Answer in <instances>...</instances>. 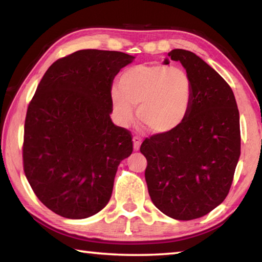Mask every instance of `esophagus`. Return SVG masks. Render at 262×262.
Returning <instances> with one entry per match:
<instances>
[{"label": "esophagus", "mask_w": 262, "mask_h": 262, "mask_svg": "<svg viewBox=\"0 0 262 262\" xmlns=\"http://www.w3.org/2000/svg\"><path fill=\"white\" fill-rule=\"evenodd\" d=\"M141 143H142L141 137H139V136H134V137H133V144H134V150H136V151L140 149Z\"/></svg>", "instance_id": "esophagus-1"}]
</instances>
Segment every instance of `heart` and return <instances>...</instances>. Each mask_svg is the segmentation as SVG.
Segmentation results:
<instances>
[{
	"mask_svg": "<svg viewBox=\"0 0 262 262\" xmlns=\"http://www.w3.org/2000/svg\"><path fill=\"white\" fill-rule=\"evenodd\" d=\"M111 91L119 121L128 123L133 106L137 118L152 133L165 134L178 128L187 117L193 84L184 69L167 66H136L121 75Z\"/></svg>",
	"mask_w": 262,
	"mask_h": 262,
	"instance_id": "b5f03b06",
	"label": "heart"
}]
</instances>
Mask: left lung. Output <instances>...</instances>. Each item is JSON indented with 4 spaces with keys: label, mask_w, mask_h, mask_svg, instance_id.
<instances>
[{
    "label": "left lung",
    "mask_w": 262,
    "mask_h": 262,
    "mask_svg": "<svg viewBox=\"0 0 262 262\" xmlns=\"http://www.w3.org/2000/svg\"><path fill=\"white\" fill-rule=\"evenodd\" d=\"M168 56L192 81V104L178 128L147 137L140 151L147 158L154 205L168 217L189 221L207 215L229 194L241 156L239 111L232 89L201 57L185 50Z\"/></svg>",
    "instance_id": "obj_1"
}]
</instances>
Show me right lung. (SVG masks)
Here are the masks:
<instances>
[{"instance_id": "add662e5", "label": "right lung", "mask_w": 262, "mask_h": 262, "mask_svg": "<svg viewBox=\"0 0 262 262\" xmlns=\"http://www.w3.org/2000/svg\"><path fill=\"white\" fill-rule=\"evenodd\" d=\"M134 60L122 52L82 50L56 60L30 101L23 166L34 194L66 219L99 212L112 195L130 132L111 120L112 83Z\"/></svg>"}]
</instances>
